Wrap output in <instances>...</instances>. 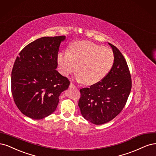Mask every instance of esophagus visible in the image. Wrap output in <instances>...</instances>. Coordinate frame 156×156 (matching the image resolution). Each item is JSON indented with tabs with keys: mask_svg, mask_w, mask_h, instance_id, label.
<instances>
[{
	"mask_svg": "<svg viewBox=\"0 0 156 156\" xmlns=\"http://www.w3.org/2000/svg\"><path fill=\"white\" fill-rule=\"evenodd\" d=\"M69 88L70 89H75L76 88V86H75V85L73 83H70V85H69Z\"/></svg>",
	"mask_w": 156,
	"mask_h": 156,
	"instance_id": "obj_1",
	"label": "esophagus"
}]
</instances>
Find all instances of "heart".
<instances>
[{
  "label": "heart",
  "mask_w": 156,
  "mask_h": 156,
  "mask_svg": "<svg viewBox=\"0 0 156 156\" xmlns=\"http://www.w3.org/2000/svg\"><path fill=\"white\" fill-rule=\"evenodd\" d=\"M115 61L113 52L108 48L89 41H76L69 52L58 55V62L64 75L73 73L77 69L81 81L93 85L102 80L111 71Z\"/></svg>",
  "instance_id": "1"
}]
</instances>
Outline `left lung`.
<instances>
[{"instance_id": "1", "label": "left lung", "mask_w": 156, "mask_h": 156, "mask_svg": "<svg viewBox=\"0 0 156 156\" xmlns=\"http://www.w3.org/2000/svg\"><path fill=\"white\" fill-rule=\"evenodd\" d=\"M115 61L101 81L80 90L78 106L82 116L93 124L109 122L121 112L132 89L131 74L122 53L111 43Z\"/></svg>"}]
</instances>
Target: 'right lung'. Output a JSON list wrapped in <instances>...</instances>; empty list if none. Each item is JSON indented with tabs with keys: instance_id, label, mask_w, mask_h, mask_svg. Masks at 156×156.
I'll use <instances>...</instances> for the list:
<instances>
[{
	"instance_id": "obj_1",
	"label": "right lung",
	"mask_w": 156,
	"mask_h": 156,
	"mask_svg": "<svg viewBox=\"0 0 156 156\" xmlns=\"http://www.w3.org/2000/svg\"><path fill=\"white\" fill-rule=\"evenodd\" d=\"M65 36L43 37L19 52L12 71V94L18 109L26 116L39 120L56 110L59 97L70 84L58 67L59 44Z\"/></svg>"
}]
</instances>
